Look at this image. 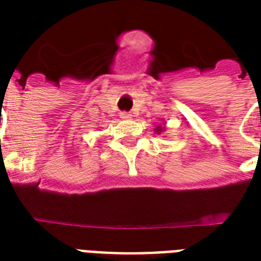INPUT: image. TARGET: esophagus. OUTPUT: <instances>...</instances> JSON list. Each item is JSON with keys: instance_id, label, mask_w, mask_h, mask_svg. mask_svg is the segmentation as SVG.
Here are the masks:
<instances>
[{"instance_id": "obj_1", "label": "esophagus", "mask_w": 261, "mask_h": 261, "mask_svg": "<svg viewBox=\"0 0 261 261\" xmlns=\"http://www.w3.org/2000/svg\"><path fill=\"white\" fill-rule=\"evenodd\" d=\"M121 118H122V119H130V118H132V114H130V112H121Z\"/></svg>"}]
</instances>
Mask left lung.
I'll use <instances>...</instances> for the list:
<instances>
[{
    "label": "left lung",
    "instance_id": "1",
    "mask_svg": "<svg viewBox=\"0 0 261 261\" xmlns=\"http://www.w3.org/2000/svg\"><path fill=\"white\" fill-rule=\"evenodd\" d=\"M155 130V133H163L165 130V126L164 125H157V128L154 129Z\"/></svg>",
    "mask_w": 261,
    "mask_h": 261
}]
</instances>
